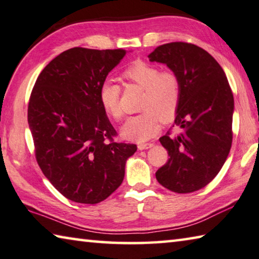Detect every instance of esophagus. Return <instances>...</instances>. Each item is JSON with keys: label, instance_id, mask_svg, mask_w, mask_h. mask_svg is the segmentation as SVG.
<instances>
[{"label": "esophagus", "instance_id": "obj_1", "mask_svg": "<svg viewBox=\"0 0 259 259\" xmlns=\"http://www.w3.org/2000/svg\"><path fill=\"white\" fill-rule=\"evenodd\" d=\"M152 146H154V143H140L138 148L139 150H145V149H149V148H151Z\"/></svg>", "mask_w": 259, "mask_h": 259}]
</instances>
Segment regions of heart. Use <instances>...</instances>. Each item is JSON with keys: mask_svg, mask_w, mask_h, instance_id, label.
<instances>
[{"mask_svg": "<svg viewBox=\"0 0 259 259\" xmlns=\"http://www.w3.org/2000/svg\"><path fill=\"white\" fill-rule=\"evenodd\" d=\"M128 83L143 88L140 103L141 112L130 117L121 126L120 134L125 140L143 142L155 137L160 130V120L171 121L180 103L181 88L178 75L172 71H160L157 66L137 62L122 72ZM120 87L111 81L100 86L99 101L104 113L113 120L122 116L120 107Z\"/></svg>", "mask_w": 259, "mask_h": 259, "instance_id": "obj_1", "label": "heart"}]
</instances>
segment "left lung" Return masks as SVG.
Segmentation results:
<instances>
[{"instance_id":"1","label":"left lung","mask_w":259,"mask_h":259,"mask_svg":"<svg viewBox=\"0 0 259 259\" xmlns=\"http://www.w3.org/2000/svg\"><path fill=\"white\" fill-rule=\"evenodd\" d=\"M148 58L175 72L181 88L175 119L181 133L159 139L169 158L156 179L175 193L196 192L214 179L230 154L234 112L230 83L218 62L192 44L159 46Z\"/></svg>"}]
</instances>
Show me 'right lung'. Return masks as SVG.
Segmentation results:
<instances>
[{
    "mask_svg": "<svg viewBox=\"0 0 259 259\" xmlns=\"http://www.w3.org/2000/svg\"><path fill=\"white\" fill-rule=\"evenodd\" d=\"M126 53L75 47L55 57L34 84L27 119L37 164L70 201H104L121 185L126 160L138 149L113 142L116 130L99 101L100 86Z\"/></svg>",
    "mask_w": 259,
    "mask_h": 259,
    "instance_id": "obj_1",
    "label": "right lung"
}]
</instances>
